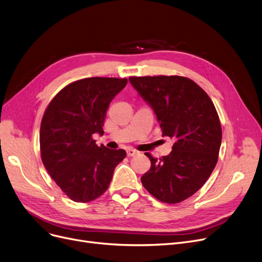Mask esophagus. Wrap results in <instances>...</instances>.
<instances>
[{"label": "esophagus", "mask_w": 262, "mask_h": 262, "mask_svg": "<svg viewBox=\"0 0 262 262\" xmlns=\"http://www.w3.org/2000/svg\"><path fill=\"white\" fill-rule=\"evenodd\" d=\"M126 153H127V156H135L136 154H138V151H136L135 149H127Z\"/></svg>", "instance_id": "esophagus-1"}]
</instances>
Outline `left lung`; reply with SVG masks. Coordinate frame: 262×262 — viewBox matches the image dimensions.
Segmentation results:
<instances>
[{
	"mask_svg": "<svg viewBox=\"0 0 262 262\" xmlns=\"http://www.w3.org/2000/svg\"><path fill=\"white\" fill-rule=\"evenodd\" d=\"M129 82L154 109L163 136L173 138L168 156L155 158L141 177L157 200L179 203L206 183L219 159L222 125L213 101L189 78L182 76L129 77Z\"/></svg>",
	"mask_w": 262,
	"mask_h": 262,
	"instance_id": "1",
	"label": "left lung"
}]
</instances>
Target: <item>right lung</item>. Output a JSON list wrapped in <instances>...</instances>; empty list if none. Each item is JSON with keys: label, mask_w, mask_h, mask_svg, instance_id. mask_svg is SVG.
Wrapping results in <instances>:
<instances>
[{"label": "right lung", "mask_w": 262, "mask_h": 262, "mask_svg": "<svg viewBox=\"0 0 262 262\" xmlns=\"http://www.w3.org/2000/svg\"><path fill=\"white\" fill-rule=\"evenodd\" d=\"M126 83V78L80 79L63 88L45 110L39 133L41 161L56 185L75 202L103 195L126 156L122 149L98 146L92 138L95 133L104 134L110 101Z\"/></svg>", "instance_id": "obj_1"}]
</instances>
